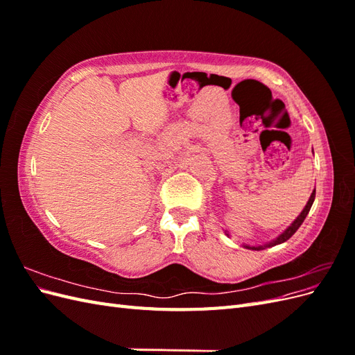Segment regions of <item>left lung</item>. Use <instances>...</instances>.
Returning a JSON list of instances; mask_svg holds the SVG:
<instances>
[{
    "instance_id": "obj_1",
    "label": "left lung",
    "mask_w": 355,
    "mask_h": 355,
    "mask_svg": "<svg viewBox=\"0 0 355 355\" xmlns=\"http://www.w3.org/2000/svg\"><path fill=\"white\" fill-rule=\"evenodd\" d=\"M314 200H315V188H314V191H313V194H311V197H309V200H308V202H306V206L304 207V210L299 213V216L288 225V227L278 235V237H275L274 240H271V241H266V243H263V244H257V245H250V244H245V243H243L241 245L243 247H245V249H250V250H263V249H268V247H274V245H277V244H282V243H284V241H287L290 237H292V235L299 230V227L300 225L304 223V220H305V218H306V214L309 213V210H311V206H313V202H314ZM227 232V231H225Z\"/></svg>"
}]
</instances>
